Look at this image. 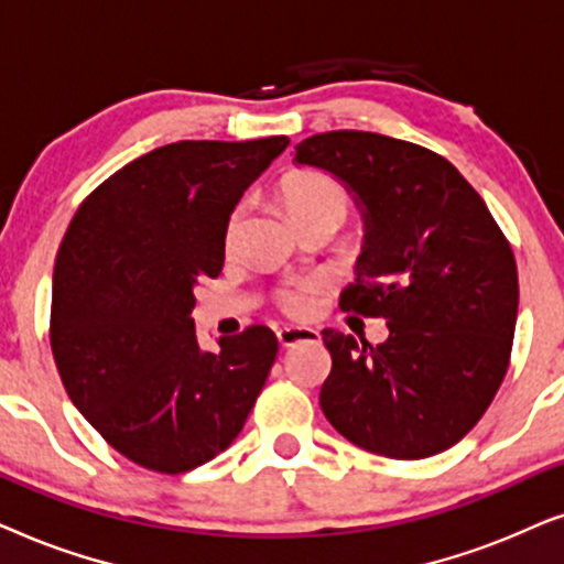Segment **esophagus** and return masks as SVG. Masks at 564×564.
<instances>
[{"mask_svg":"<svg viewBox=\"0 0 564 564\" xmlns=\"http://www.w3.org/2000/svg\"><path fill=\"white\" fill-rule=\"evenodd\" d=\"M275 335H278V343H281L283 348H291V345H296V343H317L319 340V329L299 327V325L281 327Z\"/></svg>","mask_w":564,"mask_h":564,"instance_id":"1","label":"esophagus"}]
</instances>
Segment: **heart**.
<instances>
[{
    "instance_id": "heart-1",
    "label": "heart",
    "mask_w": 564,
    "mask_h": 564,
    "mask_svg": "<svg viewBox=\"0 0 564 564\" xmlns=\"http://www.w3.org/2000/svg\"><path fill=\"white\" fill-rule=\"evenodd\" d=\"M283 204H286L291 219H299V216L310 214H335L337 219L343 221V216L348 214V193L345 187L337 183L335 177L325 175V172L317 170H302L291 172V175L283 180ZM239 231V216L229 221L227 239L229 245L235 242ZM317 294L319 283L317 281H296L281 291V306L294 317H306V314L314 312L317 306Z\"/></svg>"
}]
</instances>
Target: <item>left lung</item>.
<instances>
[{
  "instance_id": "obj_1",
  "label": "left lung",
  "mask_w": 564,
  "mask_h": 564,
  "mask_svg": "<svg viewBox=\"0 0 564 564\" xmlns=\"http://www.w3.org/2000/svg\"><path fill=\"white\" fill-rule=\"evenodd\" d=\"M294 162L350 193L364 245L340 306L389 327L379 345L322 329L333 356L322 412L371 454L446 452L485 415L508 371L518 314L508 239L462 172L410 141L327 131L304 139Z\"/></svg>"
}]
</instances>
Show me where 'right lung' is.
<instances>
[{
  "instance_id": "add662e5",
  "label": "right lung",
  "mask_w": 564,
  "mask_h": 564,
  "mask_svg": "<svg viewBox=\"0 0 564 564\" xmlns=\"http://www.w3.org/2000/svg\"><path fill=\"white\" fill-rule=\"evenodd\" d=\"M286 137L177 141L89 195L54 268L51 350L66 394L108 444L180 475L242 431L278 352L252 325L204 350L191 317L200 278L224 265L229 216Z\"/></svg>"
}]
</instances>
